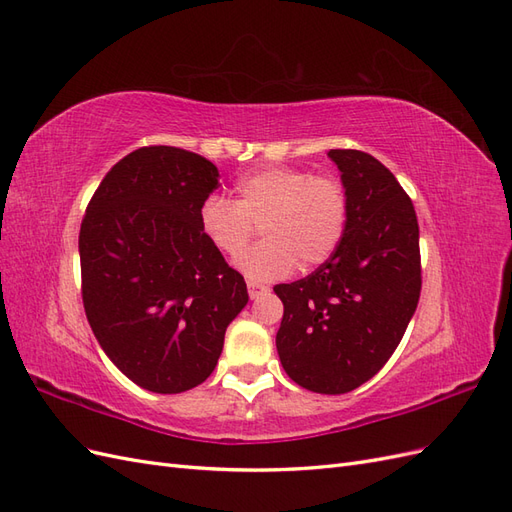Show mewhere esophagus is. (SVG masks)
<instances>
[{
	"instance_id": "1",
	"label": "esophagus",
	"mask_w": 512,
	"mask_h": 512,
	"mask_svg": "<svg viewBox=\"0 0 512 512\" xmlns=\"http://www.w3.org/2000/svg\"><path fill=\"white\" fill-rule=\"evenodd\" d=\"M247 292H250V299H260L262 294L269 292V286L258 284V282H247Z\"/></svg>"
}]
</instances>
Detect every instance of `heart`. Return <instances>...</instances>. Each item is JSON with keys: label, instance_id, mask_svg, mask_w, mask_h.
I'll use <instances>...</instances> for the list:
<instances>
[{"label": "heart", "instance_id": "heart-1", "mask_svg": "<svg viewBox=\"0 0 512 512\" xmlns=\"http://www.w3.org/2000/svg\"><path fill=\"white\" fill-rule=\"evenodd\" d=\"M237 200L211 194L198 211L200 230L215 250L235 258L261 224L266 241L239 256L252 280H277L294 267H318L342 243L348 226L344 183L303 168L269 166L243 175Z\"/></svg>", "mask_w": 512, "mask_h": 512}]
</instances>
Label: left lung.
<instances>
[{"mask_svg":"<svg viewBox=\"0 0 512 512\" xmlns=\"http://www.w3.org/2000/svg\"><path fill=\"white\" fill-rule=\"evenodd\" d=\"M348 194L337 252L312 275L273 290L286 374L307 391L342 395L374 378L404 337L421 297L418 222L410 196L374 156L331 149Z\"/></svg>","mask_w":512,"mask_h":512,"instance_id":"8db88e82","label":"left lung"}]
</instances>
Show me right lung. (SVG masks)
<instances>
[{
  "label": "right lung",
  "instance_id": "1",
  "mask_svg": "<svg viewBox=\"0 0 512 512\" xmlns=\"http://www.w3.org/2000/svg\"><path fill=\"white\" fill-rule=\"evenodd\" d=\"M218 177L198 153L141 147L108 170L81 224L91 331L121 374L153 393L205 382L250 299L243 275L200 230V205Z\"/></svg>",
  "mask_w": 512,
  "mask_h": 512
}]
</instances>
